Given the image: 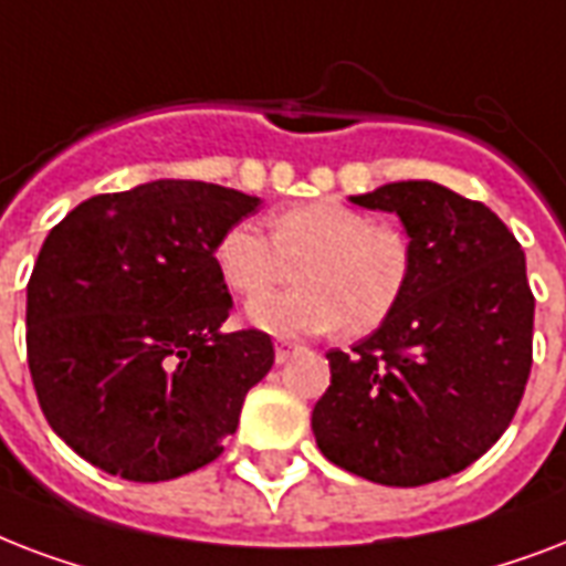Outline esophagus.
<instances>
[{
  "instance_id": "obj_1",
  "label": "esophagus",
  "mask_w": 566,
  "mask_h": 566,
  "mask_svg": "<svg viewBox=\"0 0 566 566\" xmlns=\"http://www.w3.org/2000/svg\"><path fill=\"white\" fill-rule=\"evenodd\" d=\"M292 352H295V345L286 343V339H280V343L274 345V360H277V363H286L289 357H292Z\"/></svg>"
}]
</instances>
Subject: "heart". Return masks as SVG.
Listing matches in <instances>:
<instances>
[{
    "mask_svg": "<svg viewBox=\"0 0 566 566\" xmlns=\"http://www.w3.org/2000/svg\"><path fill=\"white\" fill-rule=\"evenodd\" d=\"M260 227L233 223L214 244V265L235 295L253 297L248 322L274 336L378 331L396 313L413 277V248L398 227L371 221L343 200L295 203ZM296 269L292 270L291 265ZM296 274L298 286L262 296Z\"/></svg>",
    "mask_w": 566,
    "mask_h": 566,
    "instance_id": "heart-1",
    "label": "heart"
}]
</instances>
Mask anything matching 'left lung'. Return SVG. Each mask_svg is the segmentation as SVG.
<instances>
[{
	"label": "left lung",
	"mask_w": 566,
	"mask_h": 566,
	"mask_svg": "<svg viewBox=\"0 0 566 566\" xmlns=\"http://www.w3.org/2000/svg\"><path fill=\"white\" fill-rule=\"evenodd\" d=\"M352 203L401 218L413 277L378 331L348 354L327 352L313 433L336 467L419 488L479 461L520 407L534 327L525 253L496 212L428 179Z\"/></svg>",
	"instance_id": "left-lung-1"
}]
</instances>
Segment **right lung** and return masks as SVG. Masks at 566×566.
<instances>
[{
	"instance_id": "right-lung-1",
	"label": "right lung",
	"mask_w": 566,
	"mask_h": 566,
	"mask_svg": "<svg viewBox=\"0 0 566 566\" xmlns=\"http://www.w3.org/2000/svg\"><path fill=\"white\" fill-rule=\"evenodd\" d=\"M256 206L156 179L52 227L25 289V352L43 416L78 458L147 484L221 454L274 366L269 333L221 331L233 297L214 244Z\"/></svg>"
}]
</instances>
